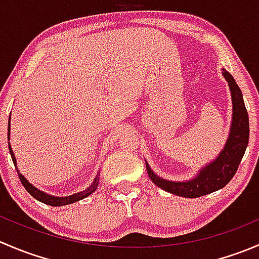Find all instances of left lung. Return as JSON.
I'll use <instances>...</instances> for the list:
<instances>
[{
	"label": "left lung",
	"mask_w": 259,
	"mask_h": 259,
	"mask_svg": "<svg viewBox=\"0 0 259 259\" xmlns=\"http://www.w3.org/2000/svg\"><path fill=\"white\" fill-rule=\"evenodd\" d=\"M222 75L228 82L232 96V124L228 139L221 153L210 163L198 170L197 176L189 180L173 182L156 176L145 161L146 171L151 182L165 192L184 198H198L217 192L226 187L236 174L249 139V119L243 101L242 91L236 80L227 70Z\"/></svg>",
	"instance_id": "8db88e82"
}]
</instances>
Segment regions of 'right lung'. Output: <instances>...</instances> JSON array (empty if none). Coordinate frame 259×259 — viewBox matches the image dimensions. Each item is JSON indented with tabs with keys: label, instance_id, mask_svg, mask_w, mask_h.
I'll use <instances>...</instances> for the list:
<instances>
[{
	"label": "right lung",
	"instance_id": "1",
	"mask_svg": "<svg viewBox=\"0 0 259 259\" xmlns=\"http://www.w3.org/2000/svg\"><path fill=\"white\" fill-rule=\"evenodd\" d=\"M10 121H11V115H10V117H9V129H7V138H9V140H10V133H11V124H10ZM9 150H10V154H11L12 161H14L15 166L17 168L16 158H15V154H14V151H12V148H11V145H10V143H9ZM17 173H18V178H20L21 183H22V185L25 187V189L27 190V192L30 193L33 198H35V199H37L38 202H41V203H45V204H48V205H52V207H61V205L71 204V203L79 202V200L83 199V198L89 197V195L93 194V193L98 189L99 179H100V173H98V176H96L95 179L93 180V183H91L90 187L86 188L85 190H81V192L75 193V194L67 195V197H55V195L48 194V193L37 189L35 185L31 184V183L28 182V180L20 173V170H18V169H17Z\"/></svg>",
	"mask_w": 259,
	"mask_h": 259
}]
</instances>
